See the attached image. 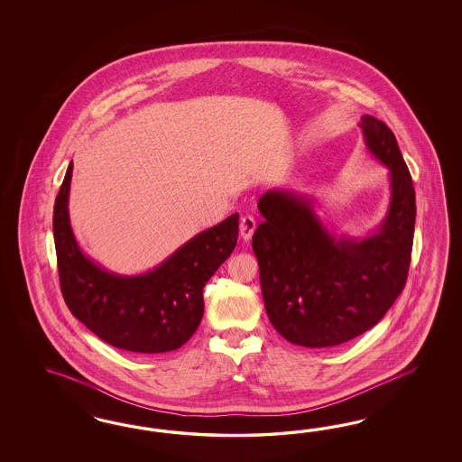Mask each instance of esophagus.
<instances>
[{
  "label": "esophagus",
  "mask_w": 462,
  "mask_h": 462,
  "mask_svg": "<svg viewBox=\"0 0 462 462\" xmlns=\"http://www.w3.org/2000/svg\"><path fill=\"white\" fill-rule=\"evenodd\" d=\"M254 232H255V220H254V217L247 215L240 220V237L247 242V240H251Z\"/></svg>",
  "instance_id": "34e87169"
}]
</instances>
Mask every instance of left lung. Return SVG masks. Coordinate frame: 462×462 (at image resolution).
<instances>
[{
  "label": "left lung",
  "instance_id": "1",
  "mask_svg": "<svg viewBox=\"0 0 462 462\" xmlns=\"http://www.w3.org/2000/svg\"><path fill=\"white\" fill-rule=\"evenodd\" d=\"M371 154L390 169V207L373 234H332L313 198L269 189L252 237L267 317L291 344L325 349L349 342L384 317L405 288L415 230V189L384 122L363 115Z\"/></svg>",
  "mask_w": 462,
  "mask_h": 462
}]
</instances>
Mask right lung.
<instances>
[{
  "label": "right lung",
  "mask_w": 462,
  "mask_h": 462,
  "mask_svg": "<svg viewBox=\"0 0 462 462\" xmlns=\"http://www.w3.org/2000/svg\"><path fill=\"white\" fill-rule=\"evenodd\" d=\"M72 161L54 205L60 291L70 313L116 349L162 354L189 340L203 319V288L237 245L238 213L182 244L159 266L135 276L89 259L69 220Z\"/></svg>",
  "instance_id": "add662e5"
}]
</instances>
